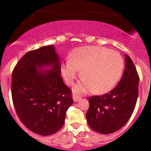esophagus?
I'll return each instance as SVG.
<instances>
[{"label": "esophagus", "mask_w": 151, "mask_h": 151, "mask_svg": "<svg viewBox=\"0 0 151 151\" xmlns=\"http://www.w3.org/2000/svg\"><path fill=\"white\" fill-rule=\"evenodd\" d=\"M73 101H74V102H78V101H80V99H81L80 96H78V95H73Z\"/></svg>", "instance_id": "1"}]
</instances>
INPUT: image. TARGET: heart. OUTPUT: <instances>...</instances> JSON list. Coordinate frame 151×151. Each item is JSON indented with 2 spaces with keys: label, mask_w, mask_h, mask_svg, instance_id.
I'll return each instance as SVG.
<instances>
[{
  "label": "heart",
  "mask_w": 151,
  "mask_h": 151,
  "mask_svg": "<svg viewBox=\"0 0 151 151\" xmlns=\"http://www.w3.org/2000/svg\"><path fill=\"white\" fill-rule=\"evenodd\" d=\"M124 62L118 52L98 46H85L73 50L69 59L61 64V72L66 84L71 85L79 74L83 77L74 88L76 93H106L118 82Z\"/></svg>",
  "instance_id": "heart-1"
}]
</instances>
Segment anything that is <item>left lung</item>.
Here are the masks:
<instances>
[{
    "instance_id": "obj_1",
    "label": "left lung",
    "mask_w": 151,
    "mask_h": 151,
    "mask_svg": "<svg viewBox=\"0 0 151 151\" xmlns=\"http://www.w3.org/2000/svg\"><path fill=\"white\" fill-rule=\"evenodd\" d=\"M125 62V71L116 88L88 100L87 122L93 130L101 134H110L123 127L135 107L139 76L132 60L126 54Z\"/></svg>"
}]
</instances>
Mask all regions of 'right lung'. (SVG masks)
Segmentation results:
<instances>
[{
  "instance_id": "right-lung-1",
  "label": "right lung",
  "mask_w": 151,
  "mask_h": 151,
  "mask_svg": "<svg viewBox=\"0 0 151 151\" xmlns=\"http://www.w3.org/2000/svg\"><path fill=\"white\" fill-rule=\"evenodd\" d=\"M11 93L17 115L29 130L46 136L62 128L73 100L61 78L54 45L28 52L19 60L12 73Z\"/></svg>"
}]
</instances>
